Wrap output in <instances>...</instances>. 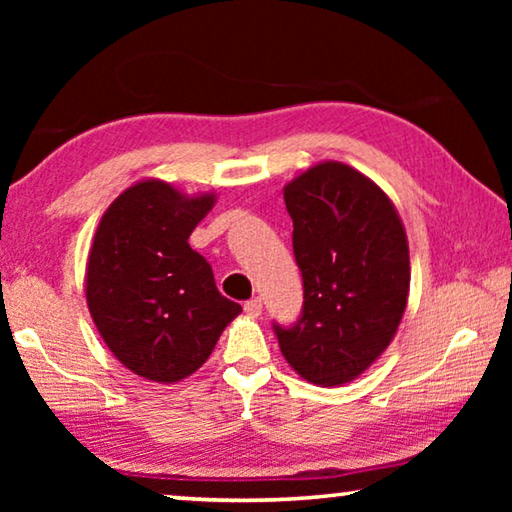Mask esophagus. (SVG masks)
<instances>
[{
	"label": "esophagus",
	"instance_id": "esophagus-1",
	"mask_svg": "<svg viewBox=\"0 0 512 512\" xmlns=\"http://www.w3.org/2000/svg\"><path fill=\"white\" fill-rule=\"evenodd\" d=\"M244 309H246V314H248L250 318H257V316H262V300H259V298L248 300L246 305H244Z\"/></svg>",
	"mask_w": 512,
	"mask_h": 512
}]
</instances>
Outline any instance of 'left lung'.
Wrapping results in <instances>:
<instances>
[{"instance_id": "obj_1", "label": "left lung", "mask_w": 512, "mask_h": 512, "mask_svg": "<svg viewBox=\"0 0 512 512\" xmlns=\"http://www.w3.org/2000/svg\"><path fill=\"white\" fill-rule=\"evenodd\" d=\"M305 307L275 327L280 350L302 379L343 386L395 339L409 302L404 223L384 189L350 164L325 160L284 187Z\"/></svg>"}]
</instances>
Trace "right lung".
I'll list each match as a JSON object with an SVG mask.
<instances>
[{
	"mask_svg": "<svg viewBox=\"0 0 512 512\" xmlns=\"http://www.w3.org/2000/svg\"><path fill=\"white\" fill-rule=\"evenodd\" d=\"M216 194H183L160 178L124 189L103 212L85 266V300L121 366L176 384L203 366L241 307L223 298L189 235Z\"/></svg>",
	"mask_w": 512,
	"mask_h": 512,
	"instance_id": "obj_1",
	"label": "right lung"
}]
</instances>
